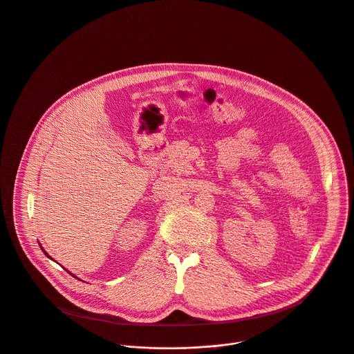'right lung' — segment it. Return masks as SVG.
<instances>
[{"instance_id": "right-lung-1", "label": "right lung", "mask_w": 354, "mask_h": 354, "mask_svg": "<svg viewBox=\"0 0 354 354\" xmlns=\"http://www.w3.org/2000/svg\"><path fill=\"white\" fill-rule=\"evenodd\" d=\"M41 250H43V248H41ZM43 252H44V254H46V255H47V252H46V251H44V250H43ZM47 257H48V255H47ZM48 258H50V257H48Z\"/></svg>"}]
</instances>
